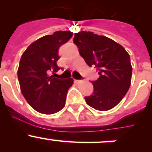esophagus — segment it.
<instances>
[{"instance_id": "1", "label": "esophagus", "mask_w": 152, "mask_h": 152, "mask_svg": "<svg viewBox=\"0 0 152 152\" xmlns=\"http://www.w3.org/2000/svg\"><path fill=\"white\" fill-rule=\"evenodd\" d=\"M81 82H82V81H81V80H75V82H76V84H79V83H80Z\"/></svg>"}]
</instances>
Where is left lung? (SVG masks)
<instances>
[{"label": "left lung", "instance_id": "1", "mask_svg": "<svg viewBox=\"0 0 152 152\" xmlns=\"http://www.w3.org/2000/svg\"><path fill=\"white\" fill-rule=\"evenodd\" d=\"M73 42L90 67L99 69V78L91 82L93 93L86 103L99 111H107L120 103L131 85L132 67L129 54L115 41L91 31L75 34Z\"/></svg>", "mask_w": 152, "mask_h": 152}]
</instances>
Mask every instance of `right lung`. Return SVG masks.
Listing matches in <instances>:
<instances>
[{
    "mask_svg": "<svg viewBox=\"0 0 152 152\" xmlns=\"http://www.w3.org/2000/svg\"><path fill=\"white\" fill-rule=\"evenodd\" d=\"M73 36L70 31H58L32 42L23 52L18 70V81L23 96L38 113L51 115L65 105L72 78L61 80L50 73L59 70L56 62L58 50Z\"/></svg>",
    "mask_w": 152,
    "mask_h": 152,
    "instance_id": "obj_1",
    "label": "right lung"
}]
</instances>
